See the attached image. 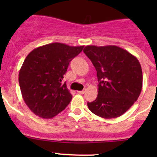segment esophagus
<instances>
[{
    "label": "esophagus",
    "instance_id": "obj_1",
    "mask_svg": "<svg viewBox=\"0 0 157 157\" xmlns=\"http://www.w3.org/2000/svg\"><path fill=\"white\" fill-rule=\"evenodd\" d=\"M85 93H86V89L81 90V91H78V93H80V94H84Z\"/></svg>",
    "mask_w": 157,
    "mask_h": 157
}]
</instances>
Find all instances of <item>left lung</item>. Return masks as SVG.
Segmentation results:
<instances>
[{
    "instance_id": "8db88e82",
    "label": "left lung",
    "mask_w": 157,
    "mask_h": 157,
    "mask_svg": "<svg viewBox=\"0 0 157 157\" xmlns=\"http://www.w3.org/2000/svg\"><path fill=\"white\" fill-rule=\"evenodd\" d=\"M96 70L98 96L87 102L95 115L103 118L121 116L137 100L143 84L141 66L128 51L115 46L87 45L83 49Z\"/></svg>"
}]
</instances>
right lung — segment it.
I'll list each match as a JSON object with an SVG mask.
<instances>
[{
    "mask_svg": "<svg viewBox=\"0 0 157 157\" xmlns=\"http://www.w3.org/2000/svg\"><path fill=\"white\" fill-rule=\"evenodd\" d=\"M83 47L54 42L35 48L26 56L19 83L25 103L35 115L49 119L67 106L72 95L61 81L71 60Z\"/></svg>",
    "mask_w": 157,
    "mask_h": 157,
    "instance_id": "add662e5",
    "label": "right lung"
}]
</instances>
